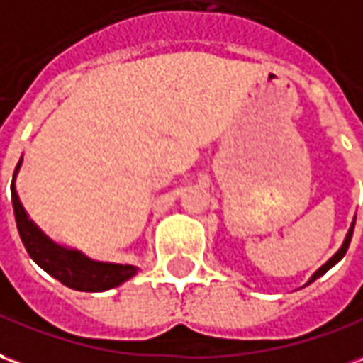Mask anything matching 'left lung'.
Returning <instances> with one entry per match:
<instances>
[{"label": "left lung", "mask_w": 363, "mask_h": 363, "mask_svg": "<svg viewBox=\"0 0 363 363\" xmlns=\"http://www.w3.org/2000/svg\"><path fill=\"white\" fill-rule=\"evenodd\" d=\"M354 224H356V222H352V225H350L348 234H346V240H344V243H342L340 250H338V252L334 253V255H332L330 259L326 261V263H324L323 267H320V269H318V271H316V273H314L313 277L308 279V283H306V285H311L313 281H316V279L320 277V275H324L326 271L330 269V267H334V265H336V263H338V261H340L342 257L346 255V252H348V247H350V242H352V234H354ZM306 285H305V287H306Z\"/></svg>", "instance_id": "obj_1"}]
</instances>
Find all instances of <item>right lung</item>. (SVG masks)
Segmentation results:
<instances>
[{
  "label": "right lung",
  "mask_w": 363,
  "mask_h": 363,
  "mask_svg": "<svg viewBox=\"0 0 363 363\" xmlns=\"http://www.w3.org/2000/svg\"><path fill=\"white\" fill-rule=\"evenodd\" d=\"M21 163L23 157L15 167L13 181H11V202H13L15 222H17L23 245L39 267L58 279L62 285L76 289V291H86V293H100V291L118 287L123 281H128L129 277H133L138 273L135 265L94 261L86 257L82 252L58 245L43 234L37 224L27 216L21 200L17 196V190H15V177L19 173Z\"/></svg>",
  "instance_id": "1"
}]
</instances>
